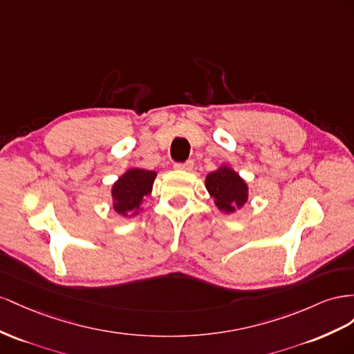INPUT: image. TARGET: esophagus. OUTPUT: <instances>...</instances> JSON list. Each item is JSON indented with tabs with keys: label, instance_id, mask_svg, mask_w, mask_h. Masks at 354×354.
<instances>
[{
	"label": "esophagus",
	"instance_id": "esophagus-1",
	"mask_svg": "<svg viewBox=\"0 0 354 354\" xmlns=\"http://www.w3.org/2000/svg\"><path fill=\"white\" fill-rule=\"evenodd\" d=\"M193 167H194L193 160H187L184 163H175V169H179V170H193Z\"/></svg>",
	"mask_w": 354,
	"mask_h": 354
}]
</instances>
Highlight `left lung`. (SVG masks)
I'll use <instances>...</instances> for the list:
<instances>
[{"mask_svg":"<svg viewBox=\"0 0 354 354\" xmlns=\"http://www.w3.org/2000/svg\"><path fill=\"white\" fill-rule=\"evenodd\" d=\"M206 188L215 198V205L225 214L246 203L248 185L234 170L221 167L206 176Z\"/></svg>","mask_w":354,"mask_h":354,"instance_id":"1","label":"left lung"}]
</instances>
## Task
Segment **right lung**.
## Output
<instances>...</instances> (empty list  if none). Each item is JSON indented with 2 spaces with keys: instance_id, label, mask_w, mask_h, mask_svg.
I'll return each instance as SVG.
<instances>
[{
  "instance_id": "right-lung-1",
  "label": "right lung",
  "mask_w": 354,
  "mask_h": 354,
  "mask_svg": "<svg viewBox=\"0 0 354 354\" xmlns=\"http://www.w3.org/2000/svg\"><path fill=\"white\" fill-rule=\"evenodd\" d=\"M156 171L144 169H130L113 187L114 209L121 215L139 209L145 196L151 193Z\"/></svg>"
}]
</instances>
